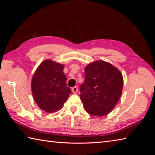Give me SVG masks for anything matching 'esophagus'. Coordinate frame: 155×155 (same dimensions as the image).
I'll return each mask as SVG.
<instances>
[{
	"instance_id": "esophagus-1",
	"label": "esophagus",
	"mask_w": 155,
	"mask_h": 155,
	"mask_svg": "<svg viewBox=\"0 0 155 155\" xmlns=\"http://www.w3.org/2000/svg\"><path fill=\"white\" fill-rule=\"evenodd\" d=\"M72 92L73 93H77L78 92V87H74L72 88Z\"/></svg>"
}]
</instances>
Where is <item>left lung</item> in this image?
Here are the masks:
<instances>
[{"label":"left lung","mask_w":155,"mask_h":155,"mask_svg":"<svg viewBox=\"0 0 155 155\" xmlns=\"http://www.w3.org/2000/svg\"><path fill=\"white\" fill-rule=\"evenodd\" d=\"M84 82L80 87L81 100L88 114L103 117L116 106L123 90L120 72L110 63L98 61L84 68Z\"/></svg>","instance_id":"8db88e82"}]
</instances>
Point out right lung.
Segmentation results:
<instances>
[{"mask_svg": "<svg viewBox=\"0 0 155 155\" xmlns=\"http://www.w3.org/2000/svg\"><path fill=\"white\" fill-rule=\"evenodd\" d=\"M63 68L64 65L47 60L40 64L32 77L34 99L39 108L47 113L61 108L71 94Z\"/></svg>", "mask_w": 155, "mask_h": 155, "instance_id": "right-lung-1", "label": "right lung"}]
</instances>
